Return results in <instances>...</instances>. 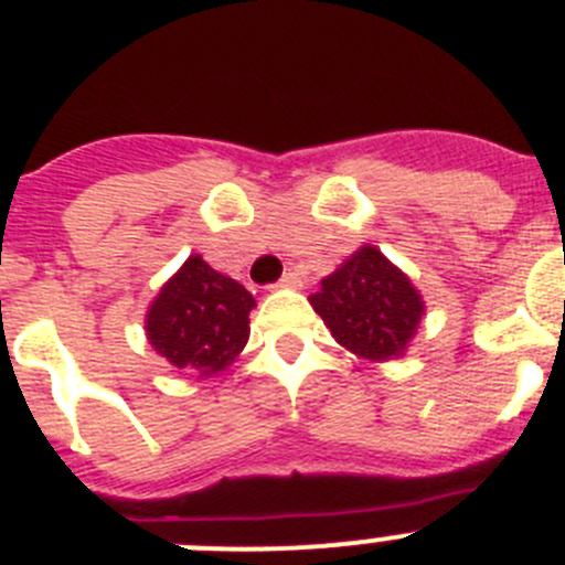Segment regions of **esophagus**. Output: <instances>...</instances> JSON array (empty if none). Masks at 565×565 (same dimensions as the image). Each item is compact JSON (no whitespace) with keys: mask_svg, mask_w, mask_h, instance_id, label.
<instances>
[{"mask_svg":"<svg viewBox=\"0 0 565 565\" xmlns=\"http://www.w3.org/2000/svg\"><path fill=\"white\" fill-rule=\"evenodd\" d=\"M278 287H284V289H295V287H300V278L295 276V273H284L281 281H278Z\"/></svg>","mask_w":565,"mask_h":565,"instance_id":"obj_1","label":"esophagus"}]
</instances>
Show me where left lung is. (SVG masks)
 <instances>
[{
	"instance_id": "1",
	"label": "left lung",
	"mask_w": 565,
	"mask_h": 565,
	"mask_svg": "<svg viewBox=\"0 0 565 565\" xmlns=\"http://www.w3.org/2000/svg\"><path fill=\"white\" fill-rule=\"evenodd\" d=\"M309 300L331 337L371 362L402 356L424 318L418 289L373 245L348 256Z\"/></svg>"
}]
</instances>
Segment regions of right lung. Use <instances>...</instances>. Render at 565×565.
<instances>
[{"label":"right lung","instance_id":"right-lung-1","mask_svg":"<svg viewBox=\"0 0 565 565\" xmlns=\"http://www.w3.org/2000/svg\"><path fill=\"white\" fill-rule=\"evenodd\" d=\"M253 307L239 281L189 256L147 309V340L170 365L211 376L242 354Z\"/></svg>","mask_w":565,"mask_h":565}]
</instances>
